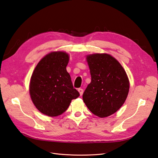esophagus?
<instances>
[{
    "instance_id": "1",
    "label": "esophagus",
    "mask_w": 158,
    "mask_h": 158,
    "mask_svg": "<svg viewBox=\"0 0 158 158\" xmlns=\"http://www.w3.org/2000/svg\"><path fill=\"white\" fill-rule=\"evenodd\" d=\"M78 92H79V94H80V96H82V94H83V92H84L83 89H81V88H80V89H78Z\"/></svg>"
}]
</instances>
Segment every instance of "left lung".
Returning <instances> with one entry per match:
<instances>
[{
	"label": "left lung",
	"mask_w": 158,
	"mask_h": 158,
	"mask_svg": "<svg viewBox=\"0 0 158 158\" xmlns=\"http://www.w3.org/2000/svg\"><path fill=\"white\" fill-rule=\"evenodd\" d=\"M85 57L92 80L83 94V101L95 115L109 117L122 107L128 96V76L111 55L94 53Z\"/></svg>",
	"instance_id": "obj_1"
}]
</instances>
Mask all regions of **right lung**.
<instances>
[{
	"mask_svg": "<svg viewBox=\"0 0 158 158\" xmlns=\"http://www.w3.org/2000/svg\"><path fill=\"white\" fill-rule=\"evenodd\" d=\"M70 55L64 51H52L37 63L30 78L29 91L33 103L49 117H57L69 107L80 94L73 88L66 71Z\"/></svg>",
	"mask_w": 158,
	"mask_h": 158,
	"instance_id": "right-lung-1",
	"label": "right lung"
}]
</instances>
